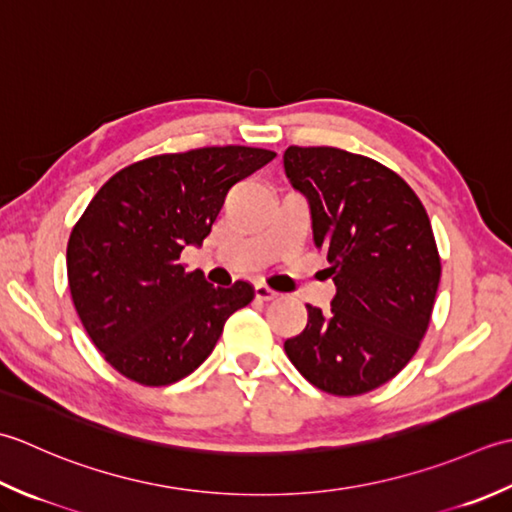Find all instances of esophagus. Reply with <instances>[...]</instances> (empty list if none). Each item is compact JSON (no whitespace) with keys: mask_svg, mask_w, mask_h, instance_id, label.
I'll return each instance as SVG.
<instances>
[{"mask_svg":"<svg viewBox=\"0 0 512 512\" xmlns=\"http://www.w3.org/2000/svg\"><path fill=\"white\" fill-rule=\"evenodd\" d=\"M254 291H256V298H258V300H274V298L278 296V291H274V289L263 285V283H258V285L254 287Z\"/></svg>","mask_w":512,"mask_h":512,"instance_id":"esophagus-1","label":"esophagus"}]
</instances>
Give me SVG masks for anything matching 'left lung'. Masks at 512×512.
Returning a JSON list of instances; mask_svg holds the SVG:
<instances>
[{
  "mask_svg": "<svg viewBox=\"0 0 512 512\" xmlns=\"http://www.w3.org/2000/svg\"><path fill=\"white\" fill-rule=\"evenodd\" d=\"M283 161L336 283L329 314L307 305V327L285 353L320 391L369 393L409 364L429 329L442 274L429 214L369 156L289 145Z\"/></svg>",
  "mask_w": 512,
  "mask_h": 512,
  "instance_id": "obj_1",
  "label": "left lung"
}]
</instances>
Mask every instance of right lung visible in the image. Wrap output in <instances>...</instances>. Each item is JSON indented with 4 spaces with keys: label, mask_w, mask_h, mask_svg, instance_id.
I'll list each match as a JSON object with an SVG mask.
<instances>
[{
    "label": "right lung",
    "mask_w": 512,
    "mask_h": 512,
    "mask_svg": "<svg viewBox=\"0 0 512 512\" xmlns=\"http://www.w3.org/2000/svg\"><path fill=\"white\" fill-rule=\"evenodd\" d=\"M274 156L245 145L150 156L103 183L72 227V302L95 347L128 380L179 382L214 351L227 318L254 300L245 280L214 287L179 258L212 232L229 187Z\"/></svg>",
    "instance_id": "right-lung-1"
}]
</instances>
